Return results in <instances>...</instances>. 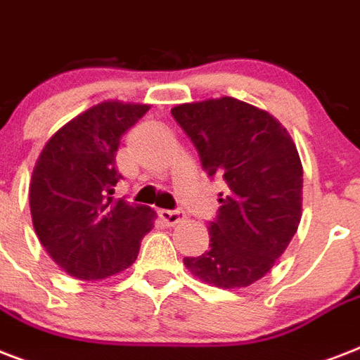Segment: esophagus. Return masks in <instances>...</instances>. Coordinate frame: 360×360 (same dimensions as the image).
<instances>
[{
	"label": "esophagus",
	"instance_id": "34e87169",
	"mask_svg": "<svg viewBox=\"0 0 360 360\" xmlns=\"http://www.w3.org/2000/svg\"><path fill=\"white\" fill-rule=\"evenodd\" d=\"M160 216H161V219H163V221L169 225V227H176L178 224L186 221V214L180 210H161Z\"/></svg>",
	"mask_w": 360,
	"mask_h": 360
}]
</instances>
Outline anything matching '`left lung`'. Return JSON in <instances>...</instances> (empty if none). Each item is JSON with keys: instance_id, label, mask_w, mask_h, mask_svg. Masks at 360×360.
Segmentation results:
<instances>
[{"instance_id": "left-lung-1", "label": "left lung", "mask_w": 360, "mask_h": 360, "mask_svg": "<svg viewBox=\"0 0 360 360\" xmlns=\"http://www.w3.org/2000/svg\"><path fill=\"white\" fill-rule=\"evenodd\" d=\"M172 116L191 139L208 176H224L210 248L186 269L219 289H242L269 272L299 229L302 163L289 131L235 97L182 103Z\"/></svg>"}]
</instances>
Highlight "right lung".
I'll use <instances>...</instances> for the list:
<instances>
[{
    "label": "right lung",
    "instance_id": "right-lung-1",
    "mask_svg": "<svg viewBox=\"0 0 360 360\" xmlns=\"http://www.w3.org/2000/svg\"><path fill=\"white\" fill-rule=\"evenodd\" d=\"M150 105L103 101L75 116L41 150L30 182L33 229L52 261L77 280H107L135 263L155 221L148 206L114 200L116 152Z\"/></svg>",
    "mask_w": 360,
    "mask_h": 360
}]
</instances>
